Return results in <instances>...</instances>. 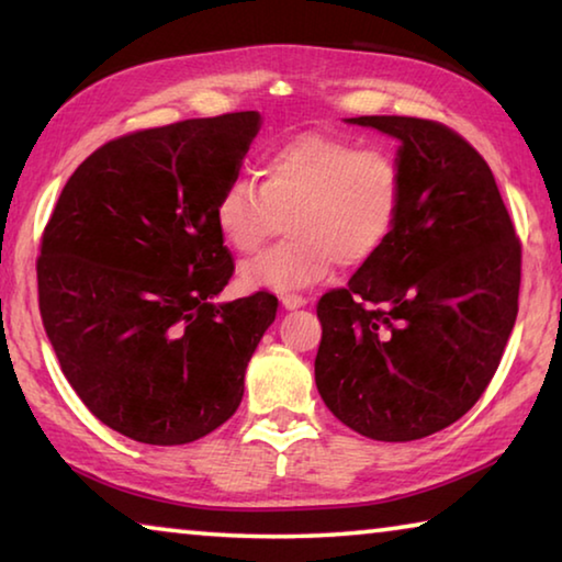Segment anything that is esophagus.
Returning a JSON list of instances; mask_svg holds the SVG:
<instances>
[{
	"mask_svg": "<svg viewBox=\"0 0 562 562\" xmlns=\"http://www.w3.org/2000/svg\"><path fill=\"white\" fill-rule=\"evenodd\" d=\"M280 302H282L284 310H297V307H305L307 305V297L295 295V292H284V295L280 297Z\"/></svg>",
	"mask_w": 562,
	"mask_h": 562,
	"instance_id": "34e87169",
	"label": "esophagus"
}]
</instances>
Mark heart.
Returning <instances> with one entry per match:
<instances>
[{
    "instance_id": "heart-1",
    "label": "heart",
    "mask_w": 562,
    "mask_h": 562,
    "mask_svg": "<svg viewBox=\"0 0 562 562\" xmlns=\"http://www.w3.org/2000/svg\"><path fill=\"white\" fill-rule=\"evenodd\" d=\"M405 210V172L390 153L305 132L265 157L260 184L233 177L212 220L229 249L249 255L284 222L288 243L239 270L245 288L302 290L327 278L340 260L358 267L378 257Z\"/></svg>"
}]
</instances>
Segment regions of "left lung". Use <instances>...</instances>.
I'll return each instance as SVG.
<instances>
[{"mask_svg":"<svg viewBox=\"0 0 562 562\" xmlns=\"http://www.w3.org/2000/svg\"><path fill=\"white\" fill-rule=\"evenodd\" d=\"M393 135L405 172L395 235L317 302L315 382L372 440H420L485 393L518 317L520 237L483 155L442 122L352 117Z\"/></svg>","mask_w":562,"mask_h":562,"instance_id":"left-lung-1","label":"left lung"}]
</instances>
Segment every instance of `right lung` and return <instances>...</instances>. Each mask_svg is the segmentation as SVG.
<instances>
[{
	"label": "right lung",
	"mask_w": 562,
	"mask_h": 562,
	"mask_svg": "<svg viewBox=\"0 0 562 562\" xmlns=\"http://www.w3.org/2000/svg\"><path fill=\"white\" fill-rule=\"evenodd\" d=\"M257 130V112H229L110 139L42 233L40 313L61 372L137 442L184 445L229 420L278 313L267 290L212 302L235 272L212 207Z\"/></svg>",
	"instance_id": "right-lung-1"
}]
</instances>
